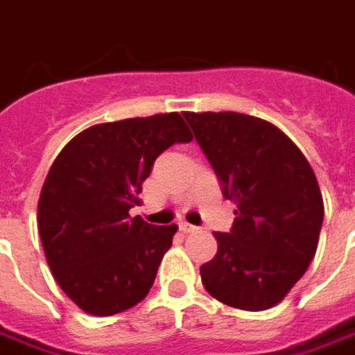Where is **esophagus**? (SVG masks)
<instances>
[{
  "label": "esophagus",
  "instance_id": "34e87169",
  "mask_svg": "<svg viewBox=\"0 0 355 355\" xmlns=\"http://www.w3.org/2000/svg\"><path fill=\"white\" fill-rule=\"evenodd\" d=\"M180 231H184V233H196L199 229L196 225H189V223L182 221V223H180Z\"/></svg>",
  "mask_w": 355,
  "mask_h": 355
}]
</instances>
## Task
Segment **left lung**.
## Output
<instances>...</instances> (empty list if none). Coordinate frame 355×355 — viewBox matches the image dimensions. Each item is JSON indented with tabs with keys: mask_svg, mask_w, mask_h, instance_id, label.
Masks as SVG:
<instances>
[{
	"mask_svg": "<svg viewBox=\"0 0 355 355\" xmlns=\"http://www.w3.org/2000/svg\"><path fill=\"white\" fill-rule=\"evenodd\" d=\"M235 221L213 233L217 254L201 265L205 291L227 306L279 304L316 254L324 201L298 146L275 124L239 112H184Z\"/></svg>",
	"mask_w": 355,
	"mask_h": 355,
	"instance_id": "8db88e82",
	"label": "left lung"
}]
</instances>
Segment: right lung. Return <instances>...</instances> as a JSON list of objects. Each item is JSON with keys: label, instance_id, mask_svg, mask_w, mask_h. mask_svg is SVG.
I'll return each mask as SVG.
<instances>
[{"label": "right lung", "instance_id": "right-lung-1", "mask_svg": "<svg viewBox=\"0 0 355 355\" xmlns=\"http://www.w3.org/2000/svg\"><path fill=\"white\" fill-rule=\"evenodd\" d=\"M193 136L178 112L76 134L47 173L37 223L51 272L76 306L112 316L150 293L178 225L130 217L156 157Z\"/></svg>", "mask_w": 355, "mask_h": 355}]
</instances>
